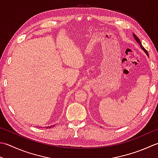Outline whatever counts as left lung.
<instances>
[{"label":"left lung","instance_id":"left-lung-1","mask_svg":"<svg viewBox=\"0 0 158 158\" xmlns=\"http://www.w3.org/2000/svg\"><path fill=\"white\" fill-rule=\"evenodd\" d=\"M133 36H134V39L135 40V41H136L137 42V43H138V44H139V45H140V47H141V48L142 49H143V51L145 52V53H146V55H147V56L148 57H149V54H148V52H147V51L146 50V49H145L144 47H143V46H142V43H141V42L140 41V40H139V38H138V37L136 36V35H135V34H134V33H133Z\"/></svg>","mask_w":158,"mask_h":158}]
</instances>
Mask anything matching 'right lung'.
<instances>
[{"mask_svg":"<svg viewBox=\"0 0 158 158\" xmlns=\"http://www.w3.org/2000/svg\"><path fill=\"white\" fill-rule=\"evenodd\" d=\"M54 125H51V126H47V127H46V128H51V127H53Z\"/></svg>","mask_w":158,"mask_h":158,"instance_id":"add662e5","label":"right lung"}]
</instances>
